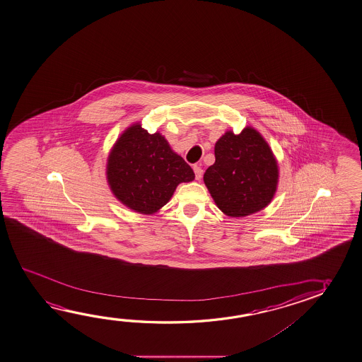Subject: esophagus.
<instances>
[{
    "label": "esophagus",
    "instance_id": "34e87169",
    "mask_svg": "<svg viewBox=\"0 0 362 362\" xmlns=\"http://www.w3.org/2000/svg\"><path fill=\"white\" fill-rule=\"evenodd\" d=\"M193 169H194L195 178H197V180H200L203 177V169L200 168V165H194Z\"/></svg>",
    "mask_w": 362,
    "mask_h": 362
}]
</instances>
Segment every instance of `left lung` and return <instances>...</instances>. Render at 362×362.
I'll return each mask as SVG.
<instances>
[{
    "label": "left lung",
    "mask_w": 362,
    "mask_h": 362,
    "mask_svg": "<svg viewBox=\"0 0 362 362\" xmlns=\"http://www.w3.org/2000/svg\"><path fill=\"white\" fill-rule=\"evenodd\" d=\"M214 153L204 183L224 214L243 218L270 204L278 188V162L257 129L226 132L215 143Z\"/></svg>",
    "instance_id": "1"
}]
</instances>
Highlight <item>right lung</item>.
Listing matches in <instances>:
<instances>
[{
  "mask_svg": "<svg viewBox=\"0 0 362 362\" xmlns=\"http://www.w3.org/2000/svg\"><path fill=\"white\" fill-rule=\"evenodd\" d=\"M193 169L172 151L160 133L149 134L139 123L122 133L110 151L107 180L115 198L141 214H154L180 183L194 180Z\"/></svg>",
  "mask_w": 362,
  "mask_h": 362,
  "instance_id": "obj_1",
  "label": "right lung"
}]
</instances>
